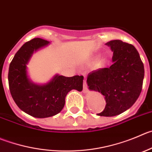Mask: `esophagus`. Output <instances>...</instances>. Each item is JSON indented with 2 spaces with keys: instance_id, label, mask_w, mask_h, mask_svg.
<instances>
[{
  "instance_id": "34e87169",
  "label": "esophagus",
  "mask_w": 152,
  "mask_h": 152,
  "mask_svg": "<svg viewBox=\"0 0 152 152\" xmlns=\"http://www.w3.org/2000/svg\"><path fill=\"white\" fill-rule=\"evenodd\" d=\"M88 86L86 83V80L84 79V83H83V92L84 93H88Z\"/></svg>"
}]
</instances>
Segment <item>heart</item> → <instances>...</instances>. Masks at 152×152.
<instances>
[{"instance_id":"1","label":"heart","mask_w":152,"mask_h":152,"mask_svg":"<svg viewBox=\"0 0 152 152\" xmlns=\"http://www.w3.org/2000/svg\"><path fill=\"white\" fill-rule=\"evenodd\" d=\"M104 64H105V60L103 58L100 59V60L98 61V64L100 65V66H103V65H104Z\"/></svg>"}]
</instances>
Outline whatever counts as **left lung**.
<instances>
[{
	"label": "left lung",
	"mask_w": 152,
	"mask_h": 152,
	"mask_svg": "<svg viewBox=\"0 0 152 152\" xmlns=\"http://www.w3.org/2000/svg\"><path fill=\"white\" fill-rule=\"evenodd\" d=\"M113 52V64L108 68L88 75L91 91L101 93L106 100L100 116L111 117L130 109L138 99L142 87L144 66L137 49L119 39L106 42Z\"/></svg>",
	"instance_id": "left-lung-1"
}]
</instances>
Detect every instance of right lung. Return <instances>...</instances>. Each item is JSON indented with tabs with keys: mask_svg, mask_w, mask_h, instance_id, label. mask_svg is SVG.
Returning <instances> with one entry per match:
<instances>
[{
	"mask_svg": "<svg viewBox=\"0 0 152 152\" xmlns=\"http://www.w3.org/2000/svg\"><path fill=\"white\" fill-rule=\"evenodd\" d=\"M49 42L34 38L25 42L15 53L9 67L10 91L18 108L39 118L51 117L60 113L65 97L73 89L82 91L83 76L66 77L56 74L46 84L33 83L28 75L27 64L34 52L48 46Z\"/></svg>",
	"mask_w": 152,
	"mask_h": 152,
	"instance_id": "right-lung-1",
	"label": "right lung"
}]
</instances>
